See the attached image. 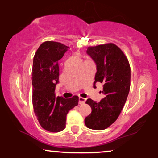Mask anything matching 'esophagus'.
I'll use <instances>...</instances> for the list:
<instances>
[{
	"label": "esophagus",
	"mask_w": 158,
	"mask_h": 158,
	"mask_svg": "<svg viewBox=\"0 0 158 158\" xmlns=\"http://www.w3.org/2000/svg\"><path fill=\"white\" fill-rule=\"evenodd\" d=\"M86 101V98L82 97H79V104H84Z\"/></svg>",
	"instance_id": "obj_1"
}]
</instances>
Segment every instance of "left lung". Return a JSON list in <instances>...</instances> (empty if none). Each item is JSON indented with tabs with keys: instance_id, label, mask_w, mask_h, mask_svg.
<instances>
[{
	"instance_id": "1",
	"label": "left lung",
	"mask_w": 158,
	"mask_h": 158,
	"mask_svg": "<svg viewBox=\"0 0 158 158\" xmlns=\"http://www.w3.org/2000/svg\"><path fill=\"white\" fill-rule=\"evenodd\" d=\"M86 52L96 64L94 87L96 82L103 84L101 93L104 98L99 102L87 99L86 103L92 111L84 122L89 129L103 130L116 121L126 102L131 85V69L123 51L114 44L90 46Z\"/></svg>"
}]
</instances>
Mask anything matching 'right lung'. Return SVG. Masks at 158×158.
Segmentation results:
<instances>
[{
	"label": "right lung",
	"mask_w": 158,
	"mask_h": 158,
	"mask_svg": "<svg viewBox=\"0 0 158 158\" xmlns=\"http://www.w3.org/2000/svg\"><path fill=\"white\" fill-rule=\"evenodd\" d=\"M68 48L59 42L47 41L41 44L34 57V111L42 128L51 132H59L65 128L67 113L79 102L77 96L65 99L55 95L59 79L58 60Z\"/></svg>",
	"instance_id": "1"
}]
</instances>
